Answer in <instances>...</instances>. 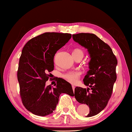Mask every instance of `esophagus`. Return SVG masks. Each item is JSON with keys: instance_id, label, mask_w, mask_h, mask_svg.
<instances>
[{"instance_id": "obj_1", "label": "esophagus", "mask_w": 132, "mask_h": 132, "mask_svg": "<svg viewBox=\"0 0 132 132\" xmlns=\"http://www.w3.org/2000/svg\"><path fill=\"white\" fill-rule=\"evenodd\" d=\"M72 88H73V91H74V90H75V86H74V85H72Z\"/></svg>"}]
</instances>
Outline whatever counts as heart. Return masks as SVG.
I'll use <instances>...</instances> for the list:
<instances>
[{"mask_svg": "<svg viewBox=\"0 0 132 132\" xmlns=\"http://www.w3.org/2000/svg\"><path fill=\"white\" fill-rule=\"evenodd\" d=\"M73 54H82L84 56V51L80 48H75L73 50ZM81 73L79 71H69L68 73L64 74L63 77L68 82L72 84H75L77 82L78 79L80 77Z\"/></svg>", "mask_w": 132, "mask_h": 132, "instance_id": "b5f03b06", "label": "heart"}]
</instances>
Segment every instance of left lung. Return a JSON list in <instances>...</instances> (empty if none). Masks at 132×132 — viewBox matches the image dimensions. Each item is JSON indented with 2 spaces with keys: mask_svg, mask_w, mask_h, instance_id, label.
I'll use <instances>...</instances> for the list:
<instances>
[{
  "mask_svg": "<svg viewBox=\"0 0 132 132\" xmlns=\"http://www.w3.org/2000/svg\"><path fill=\"white\" fill-rule=\"evenodd\" d=\"M73 38L87 48L91 57L89 70L83 80L89 88L76 87L75 97L79 103L89 106L86 117H93L103 110L111 98L117 80V59L109 45L95 34H73Z\"/></svg>",
  "mask_w": 132,
  "mask_h": 132,
  "instance_id": "obj_1",
  "label": "left lung"
}]
</instances>
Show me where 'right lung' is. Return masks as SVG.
<instances>
[{
	"mask_svg": "<svg viewBox=\"0 0 132 132\" xmlns=\"http://www.w3.org/2000/svg\"><path fill=\"white\" fill-rule=\"evenodd\" d=\"M71 38L70 34L46 32L30 39L23 48L17 70L20 95L24 107L34 114L52 113L61 94L74 96L71 84L62 78L56 79L55 87L46 86L54 70L56 53Z\"/></svg>",
	"mask_w": 132,
	"mask_h": 132,
	"instance_id": "1",
	"label": "right lung"
}]
</instances>
